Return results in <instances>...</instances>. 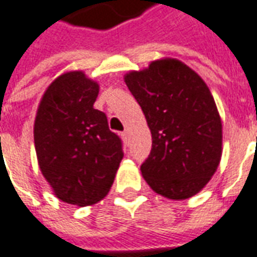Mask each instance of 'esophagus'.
<instances>
[{"label": "esophagus", "instance_id": "1", "mask_svg": "<svg viewBox=\"0 0 257 257\" xmlns=\"http://www.w3.org/2000/svg\"><path fill=\"white\" fill-rule=\"evenodd\" d=\"M122 138H123V139H125V141L128 139V138H129V129H125V131H123V132H122Z\"/></svg>", "mask_w": 257, "mask_h": 257}]
</instances>
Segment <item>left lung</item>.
I'll use <instances>...</instances> for the list:
<instances>
[{
    "label": "left lung",
    "mask_w": 257,
    "mask_h": 257,
    "mask_svg": "<svg viewBox=\"0 0 257 257\" xmlns=\"http://www.w3.org/2000/svg\"><path fill=\"white\" fill-rule=\"evenodd\" d=\"M123 80L152 132L141 171L156 193L171 200L195 196L209 184L222 154V122L209 86L177 58L152 61Z\"/></svg>",
    "instance_id": "left-lung-1"
}]
</instances>
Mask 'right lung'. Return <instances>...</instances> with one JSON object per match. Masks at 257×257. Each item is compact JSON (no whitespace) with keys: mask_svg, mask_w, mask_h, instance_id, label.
<instances>
[{"mask_svg":"<svg viewBox=\"0 0 257 257\" xmlns=\"http://www.w3.org/2000/svg\"><path fill=\"white\" fill-rule=\"evenodd\" d=\"M98 90L83 71H66L48 85L35 118L43 177L60 200L80 207L107 196L123 157L105 114L93 107Z\"/></svg>","mask_w":257,"mask_h":257,"instance_id":"1","label":"right lung"}]
</instances>
